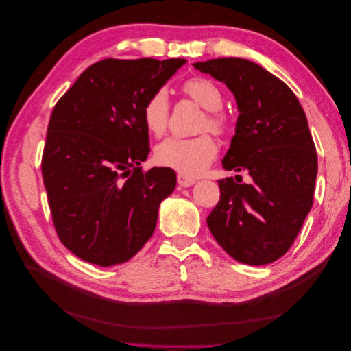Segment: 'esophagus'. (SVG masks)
<instances>
[{"label": "esophagus", "instance_id": "obj_1", "mask_svg": "<svg viewBox=\"0 0 351 351\" xmlns=\"http://www.w3.org/2000/svg\"><path fill=\"white\" fill-rule=\"evenodd\" d=\"M177 183H178L180 187H190V186H193L196 183V180L195 178H190V177L184 176V174H178L177 176Z\"/></svg>", "mask_w": 351, "mask_h": 351}]
</instances>
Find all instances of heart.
Listing matches in <instances>:
<instances>
[{
	"mask_svg": "<svg viewBox=\"0 0 351 351\" xmlns=\"http://www.w3.org/2000/svg\"><path fill=\"white\" fill-rule=\"evenodd\" d=\"M183 92L200 108L208 111L202 121V129L218 134L226 130V119L217 112L222 107V93L214 83L202 77L189 79L183 84ZM168 112L167 92L164 89L156 90L143 107L142 117L146 129L154 136L164 134L168 124ZM217 154L218 146L209 134H202L192 139L168 137L156 146L155 159L158 164L177 169L180 174L196 177L205 171Z\"/></svg>",
	"mask_w": 351,
	"mask_h": 351,
	"instance_id": "obj_1",
	"label": "heart"
}]
</instances>
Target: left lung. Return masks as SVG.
Here are the masks:
<instances>
[{"instance_id": "8db88e82", "label": "left lung", "mask_w": 351, "mask_h": 351, "mask_svg": "<svg viewBox=\"0 0 351 351\" xmlns=\"http://www.w3.org/2000/svg\"><path fill=\"white\" fill-rule=\"evenodd\" d=\"M193 67L234 95L239 119L222 167L252 177L250 184L218 180L208 227L231 258L271 263L289 252L313 204L317 156L306 114L293 90L256 62L228 57Z\"/></svg>"}]
</instances>
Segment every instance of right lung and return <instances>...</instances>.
Returning <instances> with one entry per match:
<instances>
[{
    "label": "right lung",
    "mask_w": 351,
    "mask_h": 351,
    "mask_svg": "<svg viewBox=\"0 0 351 351\" xmlns=\"http://www.w3.org/2000/svg\"><path fill=\"white\" fill-rule=\"evenodd\" d=\"M184 58H107L84 70L52 110L42 177L61 243L82 261L132 259L174 192L171 168L143 173L149 130L143 107Z\"/></svg>",
    "instance_id": "add662e5"
}]
</instances>
